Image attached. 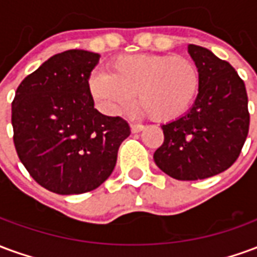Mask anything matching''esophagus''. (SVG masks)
<instances>
[{
  "label": "esophagus",
  "instance_id": "esophagus-1",
  "mask_svg": "<svg viewBox=\"0 0 257 257\" xmlns=\"http://www.w3.org/2000/svg\"><path fill=\"white\" fill-rule=\"evenodd\" d=\"M145 129L143 125H136V123H131V131H132V134H139Z\"/></svg>",
  "mask_w": 257,
  "mask_h": 257
}]
</instances>
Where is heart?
<instances>
[{"label":"heart","mask_w":257,"mask_h":257,"mask_svg":"<svg viewBox=\"0 0 257 257\" xmlns=\"http://www.w3.org/2000/svg\"><path fill=\"white\" fill-rule=\"evenodd\" d=\"M199 82L198 67L193 60L142 53L112 59L107 73L90 75L88 90L107 114H121L136 94V106L150 119L171 122L183 117L193 106Z\"/></svg>","instance_id":"b5f03b06"}]
</instances>
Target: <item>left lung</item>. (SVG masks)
I'll return each mask as SVG.
<instances>
[{
	"label": "left lung",
	"mask_w": 257,
	"mask_h": 257,
	"mask_svg": "<svg viewBox=\"0 0 257 257\" xmlns=\"http://www.w3.org/2000/svg\"><path fill=\"white\" fill-rule=\"evenodd\" d=\"M199 71V90L183 117L162 125L164 143L154 153L162 172L178 180L215 176L231 167L249 131L248 95L231 64L206 48L189 45Z\"/></svg>",
	"instance_id": "1"
}]
</instances>
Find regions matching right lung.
<instances>
[{
  "instance_id": "obj_1",
  "label": "right lung",
  "mask_w": 257,
  "mask_h": 257,
  "mask_svg": "<svg viewBox=\"0 0 257 257\" xmlns=\"http://www.w3.org/2000/svg\"><path fill=\"white\" fill-rule=\"evenodd\" d=\"M99 53L70 49L27 75L12 101L14 143L31 178L52 193L97 189L131 135L121 117L103 115L88 90Z\"/></svg>"
}]
</instances>
